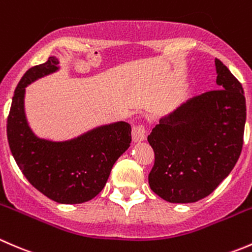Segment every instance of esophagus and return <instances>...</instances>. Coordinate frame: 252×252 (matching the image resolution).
I'll return each mask as SVG.
<instances>
[{"label":"esophagus","mask_w":252,"mask_h":252,"mask_svg":"<svg viewBox=\"0 0 252 252\" xmlns=\"http://www.w3.org/2000/svg\"><path fill=\"white\" fill-rule=\"evenodd\" d=\"M146 128H144L143 125L134 126L132 128V139H133V142H142L146 139Z\"/></svg>","instance_id":"obj_1"}]
</instances>
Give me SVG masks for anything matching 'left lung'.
<instances>
[{
	"instance_id": "obj_1",
	"label": "left lung",
	"mask_w": 252,
	"mask_h": 252,
	"mask_svg": "<svg viewBox=\"0 0 252 252\" xmlns=\"http://www.w3.org/2000/svg\"><path fill=\"white\" fill-rule=\"evenodd\" d=\"M217 86L159 120L148 136L152 191L171 203L197 202L230 174L243 148L246 104L240 82L216 59Z\"/></svg>"
}]
</instances>
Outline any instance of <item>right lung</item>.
Here are the masks:
<instances>
[{
    "mask_svg": "<svg viewBox=\"0 0 252 252\" xmlns=\"http://www.w3.org/2000/svg\"><path fill=\"white\" fill-rule=\"evenodd\" d=\"M59 63L51 56L22 77L12 99L7 138L17 165L36 190L57 203L76 205L103 190L115 161L128 149L131 126L125 121L106 124L66 141L36 136L26 115V88L59 71Z\"/></svg>",
    "mask_w": 252,
    "mask_h": 252,
    "instance_id": "add662e5",
    "label": "right lung"
}]
</instances>
